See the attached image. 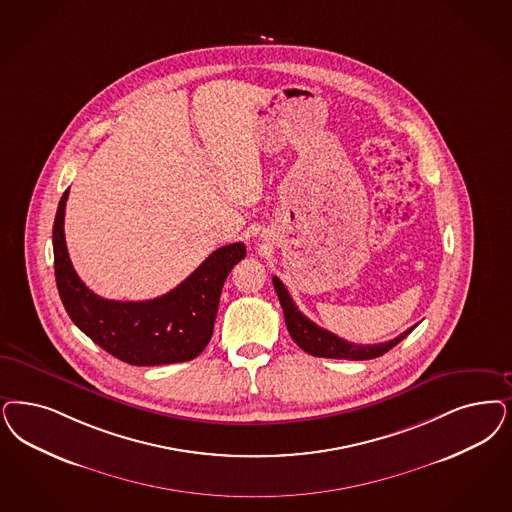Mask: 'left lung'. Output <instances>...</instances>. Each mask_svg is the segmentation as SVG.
Wrapping results in <instances>:
<instances>
[{
	"label": "left lung",
	"mask_w": 512,
	"mask_h": 512,
	"mask_svg": "<svg viewBox=\"0 0 512 512\" xmlns=\"http://www.w3.org/2000/svg\"><path fill=\"white\" fill-rule=\"evenodd\" d=\"M274 289L278 293V299L282 304L283 316H285V325L291 338L297 342V346L302 348L304 352L316 357H329V359H350V361H365V359H374L380 357L384 353L389 352L393 346H397L405 336L412 333L410 327L403 335L388 340V342H380V344H353L340 336L333 335L327 329L318 327L312 319L306 318L297 304L291 299V295L287 293L285 285L280 278H272Z\"/></svg>",
	"instance_id": "obj_1"
}]
</instances>
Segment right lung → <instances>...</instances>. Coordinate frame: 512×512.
Wrapping results in <instances>:
<instances>
[{"label": "right lung", "instance_id": "1", "mask_svg": "<svg viewBox=\"0 0 512 512\" xmlns=\"http://www.w3.org/2000/svg\"><path fill=\"white\" fill-rule=\"evenodd\" d=\"M70 189L62 194L54 217V276L71 321L113 357L136 367L191 361L213 333L223 283L246 257L242 242L215 249L193 274L170 293L151 300H107L92 293L73 270L64 213Z\"/></svg>", "mask_w": 512, "mask_h": 512}]
</instances>
